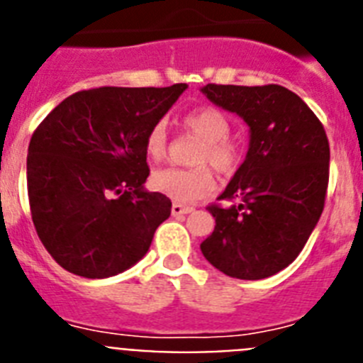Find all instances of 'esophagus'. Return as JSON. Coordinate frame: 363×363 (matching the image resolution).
Here are the masks:
<instances>
[{
    "instance_id": "34e87169",
    "label": "esophagus",
    "mask_w": 363,
    "mask_h": 363,
    "mask_svg": "<svg viewBox=\"0 0 363 363\" xmlns=\"http://www.w3.org/2000/svg\"><path fill=\"white\" fill-rule=\"evenodd\" d=\"M171 213L172 216H182V214L192 213V207H189V205H182V203H174L172 205Z\"/></svg>"
}]
</instances>
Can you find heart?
<instances>
[{
    "label": "heart",
    "mask_w": 363,
    "mask_h": 363,
    "mask_svg": "<svg viewBox=\"0 0 363 363\" xmlns=\"http://www.w3.org/2000/svg\"><path fill=\"white\" fill-rule=\"evenodd\" d=\"M185 129L201 140L194 160L198 167L178 169L167 167L150 176L154 191L162 192L167 198L189 203L211 194L214 189V176L203 163H209L220 174H233L240 165L242 154L236 143L229 140L230 123L221 111L214 107H201L185 114L182 120ZM145 154L152 162H162L167 156L165 125L154 123L145 136Z\"/></svg>",
    "instance_id": "1"
}]
</instances>
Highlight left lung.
<instances>
[{
	"mask_svg": "<svg viewBox=\"0 0 363 363\" xmlns=\"http://www.w3.org/2000/svg\"><path fill=\"white\" fill-rule=\"evenodd\" d=\"M218 107L249 125V150L218 200L205 259L230 278L262 280L300 255L322 216L329 142L306 101L281 85L201 86Z\"/></svg>",
	"mask_w": 363,
	"mask_h": 363,
	"instance_id": "1",
	"label": "left lung"
}]
</instances>
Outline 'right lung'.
<instances>
[{
    "mask_svg": "<svg viewBox=\"0 0 363 363\" xmlns=\"http://www.w3.org/2000/svg\"><path fill=\"white\" fill-rule=\"evenodd\" d=\"M187 83L99 86L57 105L28 143L27 185L36 233L65 271L108 278L138 264L171 200L145 191V136Z\"/></svg>",
    "mask_w": 363,
    "mask_h": 363,
    "instance_id": "1",
    "label": "right lung"
}]
</instances>
